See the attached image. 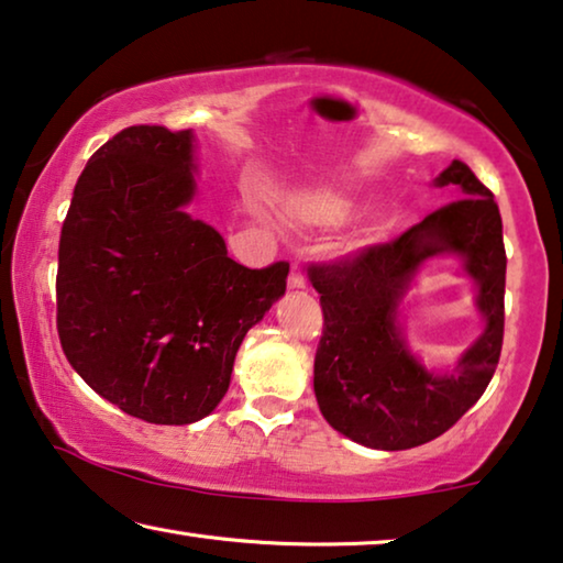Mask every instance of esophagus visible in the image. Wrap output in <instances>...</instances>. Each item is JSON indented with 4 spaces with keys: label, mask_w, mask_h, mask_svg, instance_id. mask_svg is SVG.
<instances>
[{
    "label": "esophagus",
    "mask_w": 563,
    "mask_h": 563,
    "mask_svg": "<svg viewBox=\"0 0 563 563\" xmlns=\"http://www.w3.org/2000/svg\"><path fill=\"white\" fill-rule=\"evenodd\" d=\"M287 284H289V289H291V291H297V289H305V276H301L299 266H291V274H289Z\"/></svg>",
    "instance_id": "esophagus-1"
}]
</instances>
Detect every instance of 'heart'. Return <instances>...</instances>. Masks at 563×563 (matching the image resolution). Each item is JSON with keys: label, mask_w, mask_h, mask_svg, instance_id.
Segmentation results:
<instances>
[{"label": "heart", "mask_w": 563, "mask_h": 563, "mask_svg": "<svg viewBox=\"0 0 563 563\" xmlns=\"http://www.w3.org/2000/svg\"><path fill=\"white\" fill-rule=\"evenodd\" d=\"M357 210V198L350 192L332 190V187H309L289 195L284 202V216L299 228L309 231H332V228L350 221ZM380 239V221L378 218H365L355 228L353 239H350V251H363L373 246Z\"/></svg>", "instance_id": "obj_1"}]
</instances>
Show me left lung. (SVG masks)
I'll use <instances>...</instances> for the list:
<instances>
[{"label":"left lung","instance_id":"8db88e82","mask_svg":"<svg viewBox=\"0 0 563 563\" xmlns=\"http://www.w3.org/2000/svg\"><path fill=\"white\" fill-rule=\"evenodd\" d=\"M431 187H454L460 200L401 239L309 272L324 312L314 357L317 404L332 429L371 450H411L444 434L485 394L500 357L505 246L498 202L460 159ZM437 257H452L476 284L484 320L481 335L442 369L420 361L402 328L408 291Z\"/></svg>","mask_w":563,"mask_h":563}]
</instances>
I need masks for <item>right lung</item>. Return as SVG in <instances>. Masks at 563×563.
<instances>
[{"label":"right lung","mask_w":563,"mask_h":563,"mask_svg":"<svg viewBox=\"0 0 563 563\" xmlns=\"http://www.w3.org/2000/svg\"><path fill=\"white\" fill-rule=\"evenodd\" d=\"M192 129L129 126L88 159L58 251V335L73 371L150 423L200 421L221 404L246 332L287 289L289 264L246 268L187 213Z\"/></svg>","instance_id":"obj_1"}]
</instances>
